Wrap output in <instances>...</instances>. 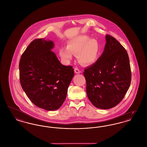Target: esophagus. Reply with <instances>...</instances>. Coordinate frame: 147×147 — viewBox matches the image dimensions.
<instances>
[{
    "label": "esophagus",
    "instance_id": "1",
    "mask_svg": "<svg viewBox=\"0 0 147 147\" xmlns=\"http://www.w3.org/2000/svg\"><path fill=\"white\" fill-rule=\"evenodd\" d=\"M74 71L76 74H79L81 73V71H80L78 68H74Z\"/></svg>",
    "mask_w": 147,
    "mask_h": 147
}]
</instances>
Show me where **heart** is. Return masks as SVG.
Instances as JSON below:
<instances>
[{
	"label": "heart",
	"instance_id": "1",
	"mask_svg": "<svg viewBox=\"0 0 147 147\" xmlns=\"http://www.w3.org/2000/svg\"><path fill=\"white\" fill-rule=\"evenodd\" d=\"M100 53L98 42L90 39L88 35H81L69 41L67 47L60 49L59 54L65 62L68 63L73 57V54L78 55L79 61L84 65L94 63L97 59Z\"/></svg>",
	"mask_w": 147,
	"mask_h": 147
}]
</instances>
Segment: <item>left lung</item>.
<instances>
[{
    "instance_id": "obj_1",
    "label": "left lung",
    "mask_w": 147,
    "mask_h": 147,
    "mask_svg": "<svg viewBox=\"0 0 147 147\" xmlns=\"http://www.w3.org/2000/svg\"><path fill=\"white\" fill-rule=\"evenodd\" d=\"M106 40L101 56L84 72L88 99L94 107L102 109L117 105L129 90L131 81L126 50L111 35H106Z\"/></svg>"
}]
</instances>
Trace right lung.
I'll list each match as a JSON object with an SVG mask.
<instances>
[{
    "label": "right lung",
    "instance_id": "add662e5",
    "mask_svg": "<svg viewBox=\"0 0 147 147\" xmlns=\"http://www.w3.org/2000/svg\"><path fill=\"white\" fill-rule=\"evenodd\" d=\"M53 42L45 38L30 42L19 63L20 80L27 97L35 106L51 111L64 102L73 78L71 65L65 66L52 51Z\"/></svg>",
    "mask_w": 147,
    "mask_h": 147
}]
</instances>
